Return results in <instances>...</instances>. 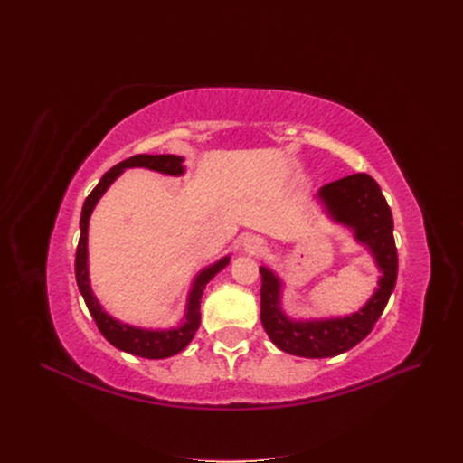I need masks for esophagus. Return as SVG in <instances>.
Masks as SVG:
<instances>
[{"mask_svg": "<svg viewBox=\"0 0 463 463\" xmlns=\"http://www.w3.org/2000/svg\"><path fill=\"white\" fill-rule=\"evenodd\" d=\"M245 249L249 250V253H259V250H262V241L255 240V237H250V240H247V243H245Z\"/></svg>", "mask_w": 463, "mask_h": 463, "instance_id": "1", "label": "esophagus"}]
</instances>
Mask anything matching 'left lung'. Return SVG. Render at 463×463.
Wrapping results in <instances>:
<instances>
[{"instance_id": "1", "label": "left lung", "mask_w": 463, "mask_h": 463, "mask_svg": "<svg viewBox=\"0 0 463 463\" xmlns=\"http://www.w3.org/2000/svg\"><path fill=\"white\" fill-rule=\"evenodd\" d=\"M328 218L354 233L365 245L381 270L371 299L352 315L330 318H291L282 309L284 282L269 266H260V320L276 347L309 359L340 355L365 340L394 291L398 253L394 220L376 181L354 174L320 187L317 193Z\"/></svg>"}]
</instances>
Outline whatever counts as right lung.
I'll list each match as a JSON object with an SVG mask.
<instances>
[{
    "instance_id": "1",
    "label": "right lung",
    "mask_w": 463,
    "mask_h": 463,
    "mask_svg": "<svg viewBox=\"0 0 463 463\" xmlns=\"http://www.w3.org/2000/svg\"><path fill=\"white\" fill-rule=\"evenodd\" d=\"M129 167H146V170L158 172L164 175H184L185 165L184 158L175 156V154H137L128 160H123L106 172L92 193L87 197L85 204H82L80 213V237H79V247H77V257H75V276H77V286L82 299H85L89 311L96 322L98 330L102 332L104 338L121 352H128L131 355H138L145 359H165L172 357L191 344L194 338V332L199 330L201 325V298L206 284L213 279L220 270L226 269L230 264V255L222 257L214 264H208L197 276H194L187 305H185V315L181 322L174 328H138L128 322H121L111 317L104 307L94 296L90 288V276H89V222L92 216V210L96 208L98 201L104 197V193L109 189V185Z\"/></svg>"
}]
</instances>
